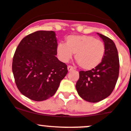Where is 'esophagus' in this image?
<instances>
[{"label":"esophagus","mask_w":131,"mask_h":131,"mask_svg":"<svg viewBox=\"0 0 131 131\" xmlns=\"http://www.w3.org/2000/svg\"><path fill=\"white\" fill-rule=\"evenodd\" d=\"M67 68H68V72H70V71H72V70H74V67H72V66H68Z\"/></svg>","instance_id":"34e87169"}]
</instances>
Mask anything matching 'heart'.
<instances>
[{
    "mask_svg": "<svg viewBox=\"0 0 131 131\" xmlns=\"http://www.w3.org/2000/svg\"><path fill=\"white\" fill-rule=\"evenodd\" d=\"M66 44L59 43L57 46L59 58L68 62L75 53V59L85 70H92L99 65L106 53L102 41L89 35H70L66 38Z\"/></svg>",
    "mask_w": 131,
    "mask_h": 131,
    "instance_id": "b5f03b06",
    "label": "heart"
}]
</instances>
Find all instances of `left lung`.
Listing matches in <instances>:
<instances>
[{"instance_id": "1", "label": "left lung", "mask_w": 131, "mask_h": 131, "mask_svg": "<svg viewBox=\"0 0 131 131\" xmlns=\"http://www.w3.org/2000/svg\"><path fill=\"white\" fill-rule=\"evenodd\" d=\"M97 34L105 44V56L95 68L79 72L80 78L76 85L80 97L90 102H99L112 93L119 70L118 52L114 42L107 36Z\"/></svg>"}]
</instances>
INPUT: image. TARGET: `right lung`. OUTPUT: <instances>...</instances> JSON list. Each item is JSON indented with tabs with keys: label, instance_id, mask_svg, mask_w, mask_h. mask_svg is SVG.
<instances>
[{
	"label": "right lung",
	"instance_id": "right-lung-1",
	"mask_svg": "<svg viewBox=\"0 0 131 131\" xmlns=\"http://www.w3.org/2000/svg\"><path fill=\"white\" fill-rule=\"evenodd\" d=\"M57 41L54 31L38 30L23 38L15 51V82L19 91L32 101L51 97L68 73L67 64L55 56Z\"/></svg>",
	"mask_w": 131,
	"mask_h": 131
}]
</instances>
